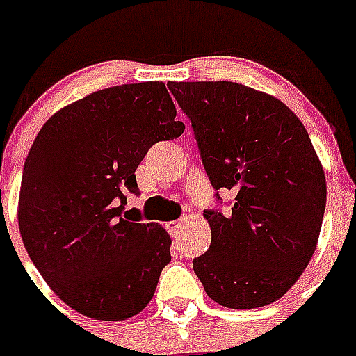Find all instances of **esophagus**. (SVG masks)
<instances>
[{
  "mask_svg": "<svg viewBox=\"0 0 356 356\" xmlns=\"http://www.w3.org/2000/svg\"><path fill=\"white\" fill-rule=\"evenodd\" d=\"M183 227H184L183 220H179V222H173L172 225H170V233H172V234H179V233H181V231H183Z\"/></svg>",
  "mask_w": 356,
  "mask_h": 356,
  "instance_id": "1",
  "label": "esophagus"
}]
</instances>
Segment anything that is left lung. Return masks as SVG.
<instances>
[{
    "label": "left lung",
    "instance_id": "left-lung-1",
    "mask_svg": "<svg viewBox=\"0 0 356 356\" xmlns=\"http://www.w3.org/2000/svg\"><path fill=\"white\" fill-rule=\"evenodd\" d=\"M168 86L192 122L212 186L234 195L231 214H203L212 240L194 259L195 275L227 309L273 303L309 266L325 212V172L309 133L284 103L245 85Z\"/></svg>",
    "mask_w": 356,
    "mask_h": 356
}]
</instances>
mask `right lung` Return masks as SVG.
Wrapping results in <instances>:
<instances>
[{"label": "right lung", "mask_w": 356, "mask_h": 356, "mask_svg": "<svg viewBox=\"0 0 356 356\" xmlns=\"http://www.w3.org/2000/svg\"><path fill=\"white\" fill-rule=\"evenodd\" d=\"M175 116L161 81L111 86L53 114L31 145L19 234L44 281L86 318L138 314L172 260L166 229L134 222L125 205L147 149L183 134Z\"/></svg>", "instance_id": "right-lung-1"}]
</instances>
